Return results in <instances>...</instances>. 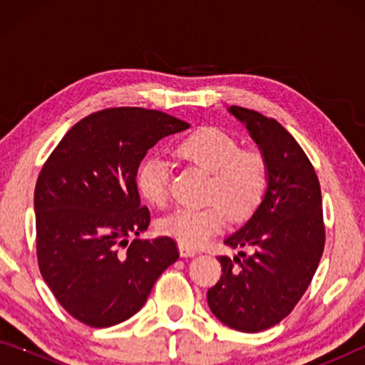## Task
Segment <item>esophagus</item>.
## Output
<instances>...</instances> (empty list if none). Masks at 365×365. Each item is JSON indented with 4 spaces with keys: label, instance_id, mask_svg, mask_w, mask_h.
I'll return each instance as SVG.
<instances>
[{
    "label": "esophagus",
    "instance_id": "obj_1",
    "mask_svg": "<svg viewBox=\"0 0 365 365\" xmlns=\"http://www.w3.org/2000/svg\"><path fill=\"white\" fill-rule=\"evenodd\" d=\"M179 252H181L182 257H192L197 254V249L187 246V244H179Z\"/></svg>",
    "mask_w": 365,
    "mask_h": 365
}]
</instances>
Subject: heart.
<instances>
[{
    "label": "heart",
    "instance_id": "b5f03b06",
    "mask_svg": "<svg viewBox=\"0 0 365 365\" xmlns=\"http://www.w3.org/2000/svg\"><path fill=\"white\" fill-rule=\"evenodd\" d=\"M174 154L209 174L204 207H181L159 222L179 244L199 247L226 226L229 214L242 221L256 212L269 187L267 159L257 149L241 148L237 139L216 128H201L182 138ZM141 196L156 207L169 202V168L158 158L141 163L136 176Z\"/></svg>",
    "mask_w": 365,
    "mask_h": 365
}]
</instances>
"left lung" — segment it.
<instances>
[{"label":"left lung","mask_w":365,"mask_h":365,"mask_svg":"<svg viewBox=\"0 0 365 365\" xmlns=\"http://www.w3.org/2000/svg\"><path fill=\"white\" fill-rule=\"evenodd\" d=\"M229 111L267 159L269 187L252 217L224 241L247 254L217 257L222 276L207 291V304L231 329L261 332L292 312L316 274L326 242L321 184L307 154L276 119L241 106Z\"/></svg>","instance_id":"1"}]
</instances>
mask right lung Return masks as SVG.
<instances>
[{
  "mask_svg": "<svg viewBox=\"0 0 365 365\" xmlns=\"http://www.w3.org/2000/svg\"><path fill=\"white\" fill-rule=\"evenodd\" d=\"M187 128L154 109H101L74 124L43 164L34 189L38 266L76 321H126L178 261L173 237H139L151 214L136 176L154 144Z\"/></svg>",
  "mask_w": 365,
  "mask_h": 365,
  "instance_id": "obj_1",
  "label": "right lung"
}]
</instances>
